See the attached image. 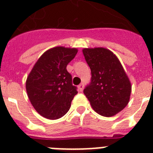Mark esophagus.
<instances>
[{"label": "esophagus", "mask_w": 153, "mask_h": 153, "mask_svg": "<svg viewBox=\"0 0 153 153\" xmlns=\"http://www.w3.org/2000/svg\"><path fill=\"white\" fill-rule=\"evenodd\" d=\"M83 87H84V85H83V83H80V84H79V85L78 86V88H79V91H80V92H81V91H83Z\"/></svg>", "instance_id": "obj_1"}]
</instances>
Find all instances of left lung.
<instances>
[{
  "mask_svg": "<svg viewBox=\"0 0 153 153\" xmlns=\"http://www.w3.org/2000/svg\"><path fill=\"white\" fill-rule=\"evenodd\" d=\"M91 70V80L83 93L93 109L100 115L111 117L122 111L130 99L131 86L119 59L105 48L83 49Z\"/></svg>",
  "mask_w": 153,
  "mask_h": 153,
  "instance_id": "8db88e82",
  "label": "left lung"
}]
</instances>
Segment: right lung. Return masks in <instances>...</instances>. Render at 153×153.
Wrapping results in <instances>:
<instances>
[{
    "instance_id": "add662e5",
    "label": "right lung",
    "mask_w": 153,
    "mask_h": 153,
    "mask_svg": "<svg viewBox=\"0 0 153 153\" xmlns=\"http://www.w3.org/2000/svg\"><path fill=\"white\" fill-rule=\"evenodd\" d=\"M76 53L75 48H52L42 55L30 72L26 91L31 104L42 117L58 119L70 110L78 92L66 66Z\"/></svg>"
}]
</instances>
